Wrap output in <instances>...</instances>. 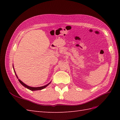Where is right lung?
Wrapping results in <instances>:
<instances>
[{
  "label": "right lung",
  "mask_w": 120,
  "mask_h": 120,
  "mask_svg": "<svg viewBox=\"0 0 120 120\" xmlns=\"http://www.w3.org/2000/svg\"><path fill=\"white\" fill-rule=\"evenodd\" d=\"M13 70H14V73H15V75H16V77H17V78L19 79V82L21 83V85H22L23 86H24L25 88H27V89H29V90H32V91H34V90H42V89H45V88H46V87L48 86L49 85L50 83V82H49L48 84H47V85H45V86H39V87H32V86H27V85H26V84H25V83H24V82H23L22 81H21V80H20V79L18 78V77H17V75L16 74V72H15V71H14V67H13Z\"/></svg>",
  "instance_id": "obj_1"
}]
</instances>
